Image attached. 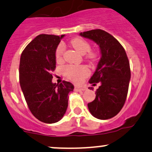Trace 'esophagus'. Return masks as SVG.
<instances>
[{"label":"esophagus","mask_w":152,"mask_h":152,"mask_svg":"<svg viewBox=\"0 0 152 152\" xmlns=\"http://www.w3.org/2000/svg\"><path fill=\"white\" fill-rule=\"evenodd\" d=\"M86 89V87H85L84 86H79V85H76V86H75L74 87V90L76 91H85Z\"/></svg>","instance_id":"34e87169"}]
</instances>
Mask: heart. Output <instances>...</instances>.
Returning a JSON list of instances; mask_svg holds the SVG:
<instances>
[{"mask_svg": "<svg viewBox=\"0 0 152 152\" xmlns=\"http://www.w3.org/2000/svg\"><path fill=\"white\" fill-rule=\"evenodd\" d=\"M71 45L81 55H85L91 50V45L88 42L81 38H76L71 41ZM65 52V45L63 44L58 45L55 52V57L58 63H61L63 61V54ZM88 57L92 61L96 59V53L90 52L88 54ZM63 73L66 76L75 82H79L82 81L89 74V69L84 66H73L68 65L63 68Z\"/></svg>", "mask_w": 152, "mask_h": 152, "instance_id": "obj_1", "label": "heart"}]
</instances>
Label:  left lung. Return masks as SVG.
<instances>
[{
  "label": "left lung",
  "mask_w": 152,
  "mask_h": 152,
  "mask_svg": "<svg viewBox=\"0 0 152 152\" xmlns=\"http://www.w3.org/2000/svg\"><path fill=\"white\" fill-rule=\"evenodd\" d=\"M80 35L96 42L101 53L96 71L89 81L93 85L101 84L94 100L88 103V108L97 119H110L121 110L127 97L131 79L127 55L121 43L104 30H90Z\"/></svg>",
  "instance_id": "1"
}]
</instances>
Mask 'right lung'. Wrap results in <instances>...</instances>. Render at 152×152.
<instances>
[{
	"mask_svg": "<svg viewBox=\"0 0 152 152\" xmlns=\"http://www.w3.org/2000/svg\"><path fill=\"white\" fill-rule=\"evenodd\" d=\"M64 36H37L20 58L19 82L25 100L33 115L45 123L61 120L68 107V94L74 88L68 81L52 82L56 64L55 52Z\"/></svg>",
	"mask_w": 152,
	"mask_h": 152,
	"instance_id": "1",
	"label": "right lung"
}]
</instances>
